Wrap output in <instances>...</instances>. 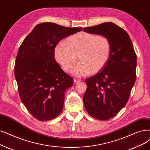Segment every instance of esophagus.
<instances>
[{
  "label": "esophagus",
  "instance_id": "obj_1",
  "mask_svg": "<svg viewBox=\"0 0 150 150\" xmlns=\"http://www.w3.org/2000/svg\"><path fill=\"white\" fill-rule=\"evenodd\" d=\"M82 80L81 79H74V81L75 83H79V82H81Z\"/></svg>",
  "mask_w": 150,
  "mask_h": 150
}]
</instances>
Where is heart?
Returning a JSON list of instances; mask_svg holds the SVG:
<instances>
[{
  "label": "heart",
  "mask_w": 150,
  "mask_h": 150,
  "mask_svg": "<svg viewBox=\"0 0 150 150\" xmlns=\"http://www.w3.org/2000/svg\"><path fill=\"white\" fill-rule=\"evenodd\" d=\"M111 44L102 35L80 32L58 43L54 51L56 61L66 72H70L77 61L73 74L83 76L101 70L109 60Z\"/></svg>",
  "instance_id": "b5f03b06"
}]
</instances>
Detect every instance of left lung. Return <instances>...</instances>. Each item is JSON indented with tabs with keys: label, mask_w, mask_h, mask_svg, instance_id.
I'll list each match as a JSON object with an SVG mask.
<instances>
[{
	"label": "left lung",
	"mask_w": 150,
	"mask_h": 150,
	"mask_svg": "<svg viewBox=\"0 0 150 150\" xmlns=\"http://www.w3.org/2000/svg\"><path fill=\"white\" fill-rule=\"evenodd\" d=\"M88 33L107 37L111 54L98 73L85 80L83 102L88 113L101 121L113 118L127 103L136 80L137 55L127 32L116 24L104 23L84 28Z\"/></svg>",
	"instance_id": "left-lung-1"
}]
</instances>
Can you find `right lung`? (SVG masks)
Segmentation results:
<instances>
[{
  "label": "right lung",
  "mask_w": 150,
  "mask_h": 150,
  "mask_svg": "<svg viewBox=\"0 0 150 150\" xmlns=\"http://www.w3.org/2000/svg\"><path fill=\"white\" fill-rule=\"evenodd\" d=\"M53 23L35 25L19 47L15 64L19 95L30 114L39 121L55 118L62 111L65 93L74 79L54 58V48L65 37L82 30Z\"/></svg>",
  "instance_id": "obj_1"
}]
</instances>
